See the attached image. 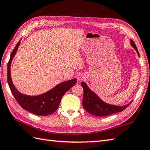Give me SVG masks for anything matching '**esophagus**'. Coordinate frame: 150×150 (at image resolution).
<instances>
[{
	"mask_svg": "<svg viewBox=\"0 0 150 150\" xmlns=\"http://www.w3.org/2000/svg\"><path fill=\"white\" fill-rule=\"evenodd\" d=\"M85 79H86V77H85L84 75H83V74H80L79 75H78L77 80H78V81L81 82V81H82L84 80Z\"/></svg>",
	"mask_w": 150,
	"mask_h": 150,
	"instance_id": "1",
	"label": "esophagus"
}]
</instances>
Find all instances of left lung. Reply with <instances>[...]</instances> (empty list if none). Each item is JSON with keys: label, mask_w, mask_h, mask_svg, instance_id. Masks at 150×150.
Returning a JSON list of instances; mask_svg holds the SVG:
<instances>
[{"label": "left lung", "mask_w": 150, "mask_h": 150, "mask_svg": "<svg viewBox=\"0 0 150 150\" xmlns=\"http://www.w3.org/2000/svg\"><path fill=\"white\" fill-rule=\"evenodd\" d=\"M130 45L135 50L139 57L138 50L137 48L135 42L130 39ZM81 85L84 90V97L82 100V105L84 109L88 113L95 116L103 117L110 115L120 112V111L125 110L129 105L132 103V100L129 103L124 106H116L105 103L98 95L89 88L86 83L84 82H81Z\"/></svg>", "instance_id": "8db88e82"}]
</instances>
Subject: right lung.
<instances>
[{"mask_svg":"<svg viewBox=\"0 0 150 150\" xmlns=\"http://www.w3.org/2000/svg\"><path fill=\"white\" fill-rule=\"evenodd\" d=\"M21 39L18 41L11 53L8 63V83L11 93L21 106L28 111L37 115L47 116L55 112L59 108L62 96L77 82V79L62 82L46 93L38 95H28L21 93L13 83L11 77V65L17 53Z\"/></svg>","mask_w":150,"mask_h":150,"instance_id":"add662e5","label":"right lung"}]
</instances>
